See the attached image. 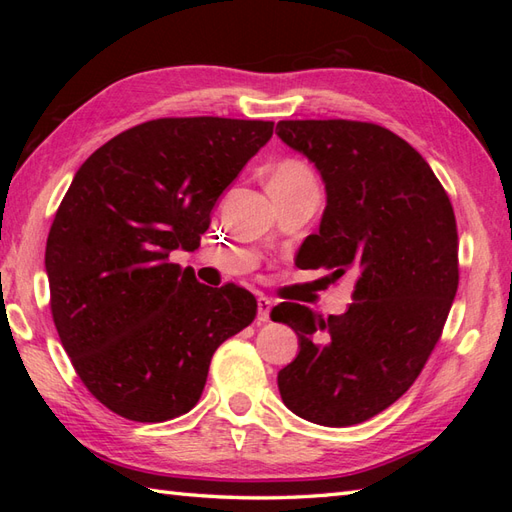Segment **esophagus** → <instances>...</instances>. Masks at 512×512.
I'll return each mask as SVG.
<instances>
[{
	"instance_id": "34e87169",
	"label": "esophagus",
	"mask_w": 512,
	"mask_h": 512,
	"mask_svg": "<svg viewBox=\"0 0 512 512\" xmlns=\"http://www.w3.org/2000/svg\"><path fill=\"white\" fill-rule=\"evenodd\" d=\"M270 310H273V299H268V297H259L257 299V319L262 321V323H266L268 319H270Z\"/></svg>"
}]
</instances>
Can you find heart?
I'll use <instances>...</instances> for the list:
<instances>
[{"mask_svg":"<svg viewBox=\"0 0 512 512\" xmlns=\"http://www.w3.org/2000/svg\"><path fill=\"white\" fill-rule=\"evenodd\" d=\"M314 180L310 167L297 158H284L270 171V184H292Z\"/></svg>","mask_w":512,"mask_h":512,"instance_id":"b5f03b06","label":"heart"}]
</instances>
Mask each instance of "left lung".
I'll return each instance as SVG.
<instances>
[{
	"mask_svg": "<svg viewBox=\"0 0 512 512\" xmlns=\"http://www.w3.org/2000/svg\"><path fill=\"white\" fill-rule=\"evenodd\" d=\"M277 129L314 162L328 195L299 257L356 281L339 317L288 301L270 312L299 336L279 394L303 420L350 427L394 405L440 341L460 281L455 213L427 160L385 127L332 118Z\"/></svg>",
	"mask_w": 512,
	"mask_h": 512,
	"instance_id": "left-lung-1",
	"label": "left lung"
}]
</instances>
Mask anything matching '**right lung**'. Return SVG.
Instances as JSON below:
<instances>
[{"mask_svg":"<svg viewBox=\"0 0 512 512\" xmlns=\"http://www.w3.org/2000/svg\"><path fill=\"white\" fill-rule=\"evenodd\" d=\"M275 123L156 118L83 162L48 233L50 310L90 394L136 422L195 407L213 352L253 323L257 299L209 288L171 250H195L217 198Z\"/></svg>","mask_w":512,"mask_h":512,"instance_id":"1","label":"right lung"}]
</instances>
